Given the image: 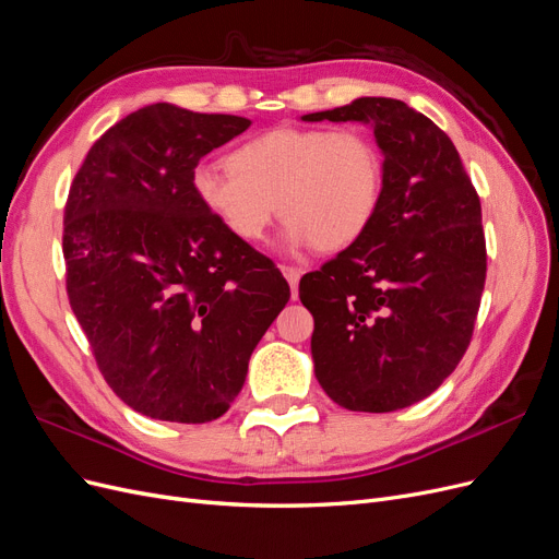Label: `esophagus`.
Returning <instances> with one entry per match:
<instances>
[{
	"label": "esophagus",
	"mask_w": 559,
	"mask_h": 559,
	"mask_svg": "<svg viewBox=\"0 0 559 559\" xmlns=\"http://www.w3.org/2000/svg\"><path fill=\"white\" fill-rule=\"evenodd\" d=\"M282 273H284L286 282H289V286H292V298L296 300V296H298V282H300L302 270L296 267V265H282Z\"/></svg>",
	"instance_id": "34e87169"
}]
</instances>
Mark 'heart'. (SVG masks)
<instances>
[{"mask_svg": "<svg viewBox=\"0 0 559 559\" xmlns=\"http://www.w3.org/2000/svg\"><path fill=\"white\" fill-rule=\"evenodd\" d=\"M226 165H200L193 191L240 242L263 240L280 207L286 245L341 251L380 207V148L357 128H273L233 148Z\"/></svg>", "mask_w": 559, "mask_h": 559, "instance_id": "b5f03b06", "label": "heart"}]
</instances>
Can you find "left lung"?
Masks as SVG:
<instances>
[{
	"label": "left lung",
	"instance_id": "obj_1",
	"mask_svg": "<svg viewBox=\"0 0 559 559\" xmlns=\"http://www.w3.org/2000/svg\"><path fill=\"white\" fill-rule=\"evenodd\" d=\"M300 118L366 123L384 156L373 224L298 286L314 317V376L347 411L408 408L471 343L487 273L480 198L448 134L401 99Z\"/></svg>",
	"mask_w": 559,
	"mask_h": 559
}]
</instances>
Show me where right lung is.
I'll return each mask as SVG.
<instances>
[{
	"label": "right lung",
	"instance_id": "right-lung-1",
	"mask_svg": "<svg viewBox=\"0 0 559 559\" xmlns=\"http://www.w3.org/2000/svg\"><path fill=\"white\" fill-rule=\"evenodd\" d=\"M249 126L148 105L109 128L72 181L67 296L107 384L146 417H222L289 302L275 263L235 240L193 191L200 158Z\"/></svg>",
	"mask_w": 559,
	"mask_h": 559
}]
</instances>
